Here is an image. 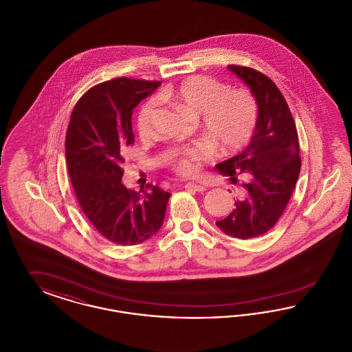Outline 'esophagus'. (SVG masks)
<instances>
[{"mask_svg":"<svg viewBox=\"0 0 352 352\" xmlns=\"http://www.w3.org/2000/svg\"><path fill=\"white\" fill-rule=\"evenodd\" d=\"M184 187L186 188V190L198 191V192H201V191H204V190H206V187H204V186H201V184H191V182H188V184H184Z\"/></svg>","mask_w":352,"mask_h":352,"instance_id":"obj_1","label":"esophagus"}]
</instances>
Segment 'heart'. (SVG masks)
<instances>
[{
	"label": "heart",
	"mask_w": 352,
	"mask_h": 352,
	"mask_svg": "<svg viewBox=\"0 0 352 352\" xmlns=\"http://www.w3.org/2000/svg\"><path fill=\"white\" fill-rule=\"evenodd\" d=\"M161 100L173 101L184 111L199 115V128L204 140L171 148L164 155V164L179 177L194 175L201 164L210 160L212 149L219 155L240 151L251 140L257 121V105L250 89L228 88L218 80L195 75L174 87L162 89ZM155 109L153 99L144 101L135 115V131L148 137Z\"/></svg>",
	"instance_id": "heart-1"
}]
</instances>
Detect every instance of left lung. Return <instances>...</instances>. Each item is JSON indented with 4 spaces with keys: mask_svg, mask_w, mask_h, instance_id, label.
Segmentation results:
<instances>
[{
    "mask_svg": "<svg viewBox=\"0 0 352 352\" xmlns=\"http://www.w3.org/2000/svg\"><path fill=\"white\" fill-rule=\"evenodd\" d=\"M228 68L251 88L258 118L251 144L241 154L217 165V170L239 184L243 191L232 212L217 221L219 230L236 239H253L268 232L284 214L301 170L300 141L294 118L284 95L263 72L230 65Z\"/></svg>",
    "mask_w": 352,
    "mask_h": 352,
    "instance_id": "8db88e82",
    "label": "left lung"
}]
</instances>
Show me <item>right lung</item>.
<instances>
[{
  "instance_id": "1",
  "label": "right lung",
  "mask_w": 352,
  "mask_h": 352,
  "mask_svg": "<svg viewBox=\"0 0 352 352\" xmlns=\"http://www.w3.org/2000/svg\"><path fill=\"white\" fill-rule=\"evenodd\" d=\"M160 84L131 78L96 84L76 102L68 124L66 158L76 199L99 234L120 245L155 234L171 195L158 186L137 192L121 182L124 153L134 144L133 109Z\"/></svg>"
}]
</instances>
